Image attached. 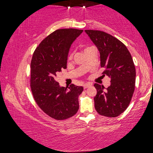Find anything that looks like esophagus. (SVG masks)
I'll list each match as a JSON object with an SVG mask.
<instances>
[{
	"label": "esophagus",
	"instance_id": "esophagus-1",
	"mask_svg": "<svg viewBox=\"0 0 153 153\" xmlns=\"http://www.w3.org/2000/svg\"><path fill=\"white\" fill-rule=\"evenodd\" d=\"M83 86H84V89H86V88H89V87L91 86V84H85Z\"/></svg>",
	"mask_w": 153,
	"mask_h": 153
}]
</instances>
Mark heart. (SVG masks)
Here are the masks:
<instances>
[{"label":"heart","instance_id":"b5f03b06","mask_svg":"<svg viewBox=\"0 0 153 153\" xmlns=\"http://www.w3.org/2000/svg\"><path fill=\"white\" fill-rule=\"evenodd\" d=\"M91 48H92V47H86V48H85L84 50V53H86V52L87 51H88L89 49ZM73 55H74V53H73V52H71V53H69V59L72 58V56H73Z\"/></svg>","mask_w":153,"mask_h":153}]
</instances>
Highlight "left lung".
<instances>
[{
    "mask_svg": "<svg viewBox=\"0 0 153 153\" xmlns=\"http://www.w3.org/2000/svg\"><path fill=\"white\" fill-rule=\"evenodd\" d=\"M85 32L100 52V66L105 67L103 76L111 77V85L94 84L97 94L94 107L100 115L117 117L126 111L135 90L136 69L128 49L117 38L105 32L86 30Z\"/></svg>",
    "mask_w": 153,
    "mask_h": 153,
    "instance_id": "1",
    "label": "left lung"
}]
</instances>
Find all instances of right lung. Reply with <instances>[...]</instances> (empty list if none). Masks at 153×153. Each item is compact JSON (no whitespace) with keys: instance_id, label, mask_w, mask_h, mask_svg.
Wrapping results in <instances>:
<instances>
[{"instance_id":"1","label":"right lung","mask_w":153,"mask_h":153,"mask_svg":"<svg viewBox=\"0 0 153 153\" xmlns=\"http://www.w3.org/2000/svg\"><path fill=\"white\" fill-rule=\"evenodd\" d=\"M82 32L72 28L56 30L33 52L30 65V87L33 98L46 115L56 120L71 117L79 109L78 97L83 87L73 84L61 87L55 78L58 72L67 68L69 48Z\"/></svg>"}]
</instances>
